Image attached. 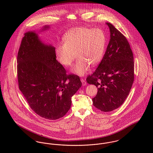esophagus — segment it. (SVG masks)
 <instances>
[{
  "label": "esophagus",
  "instance_id": "obj_1",
  "mask_svg": "<svg viewBox=\"0 0 153 153\" xmlns=\"http://www.w3.org/2000/svg\"><path fill=\"white\" fill-rule=\"evenodd\" d=\"M81 82H82V85H83V86H85V85L87 84L86 81H85V79H81Z\"/></svg>",
  "mask_w": 153,
  "mask_h": 153
}]
</instances>
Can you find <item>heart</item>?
<instances>
[{
  "instance_id": "heart-1",
  "label": "heart",
  "mask_w": 153,
  "mask_h": 153,
  "mask_svg": "<svg viewBox=\"0 0 153 153\" xmlns=\"http://www.w3.org/2000/svg\"><path fill=\"white\" fill-rule=\"evenodd\" d=\"M63 42L57 45L55 48L58 61L63 66H69L76 55L78 59L71 71L82 76L87 73L90 65H97L102 61L107 41L101 29L79 27L66 33Z\"/></svg>"
}]
</instances>
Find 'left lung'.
Returning <instances> with one entry per match:
<instances>
[{
	"mask_svg": "<svg viewBox=\"0 0 153 153\" xmlns=\"http://www.w3.org/2000/svg\"><path fill=\"white\" fill-rule=\"evenodd\" d=\"M110 39L104 56L87 82L98 87L94 105L103 112L120 107L131 90L134 79L132 52L126 37L112 24L106 23Z\"/></svg>",
	"mask_w": 153,
	"mask_h": 153,
	"instance_id": "obj_1",
	"label": "left lung"
}]
</instances>
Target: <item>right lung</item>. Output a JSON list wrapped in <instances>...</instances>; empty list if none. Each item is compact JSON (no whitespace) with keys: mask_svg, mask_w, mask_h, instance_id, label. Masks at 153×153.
<instances>
[{"mask_svg":"<svg viewBox=\"0 0 153 153\" xmlns=\"http://www.w3.org/2000/svg\"><path fill=\"white\" fill-rule=\"evenodd\" d=\"M50 28L44 26L39 32ZM36 31L23 38L17 58L19 88L30 107L48 120L64 117L71 106V98L81 87L79 77L66 75L57 60L55 48L45 44Z\"/></svg>","mask_w":153,"mask_h":153,"instance_id":"1","label":"right lung"}]
</instances>
